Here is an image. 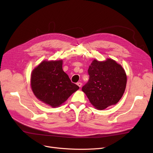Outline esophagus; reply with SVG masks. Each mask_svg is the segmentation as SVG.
Here are the masks:
<instances>
[{"label": "esophagus", "mask_w": 153, "mask_h": 153, "mask_svg": "<svg viewBox=\"0 0 153 153\" xmlns=\"http://www.w3.org/2000/svg\"><path fill=\"white\" fill-rule=\"evenodd\" d=\"M77 85L79 87H82V84L81 82H77Z\"/></svg>", "instance_id": "esophagus-1"}]
</instances>
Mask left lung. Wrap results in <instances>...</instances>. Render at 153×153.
Instances as JSON below:
<instances>
[{"mask_svg": "<svg viewBox=\"0 0 153 153\" xmlns=\"http://www.w3.org/2000/svg\"><path fill=\"white\" fill-rule=\"evenodd\" d=\"M89 81L82 88L90 102L98 110L115 105L122 97L126 85L124 69L115 61L94 59L88 69Z\"/></svg>", "mask_w": 153, "mask_h": 153, "instance_id": "8db88e82", "label": "left lung"}]
</instances>
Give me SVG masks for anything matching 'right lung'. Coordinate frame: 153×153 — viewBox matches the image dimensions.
<instances>
[{
    "label": "right lung",
    "instance_id": "right-lung-1",
    "mask_svg": "<svg viewBox=\"0 0 153 153\" xmlns=\"http://www.w3.org/2000/svg\"><path fill=\"white\" fill-rule=\"evenodd\" d=\"M62 61H44L32 71L31 86L39 100L52 107H59L79 87L62 70Z\"/></svg>",
    "mask_w": 153,
    "mask_h": 153
}]
</instances>
